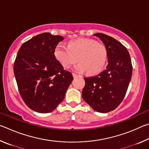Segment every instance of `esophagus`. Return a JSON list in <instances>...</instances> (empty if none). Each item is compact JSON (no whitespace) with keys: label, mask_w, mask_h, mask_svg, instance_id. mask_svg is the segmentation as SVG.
I'll list each match as a JSON object with an SVG mask.
<instances>
[{"label":"esophagus","mask_w":149,"mask_h":149,"mask_svg":"<svg viewBox=\"0 0 149 149\" xmlns=\"http://www.w3.org/2000/svg\"><path fill=\"white\" fill-rule=\"evenodd\" d=\"M72 75H73V76H74V77H75L79 76V75H77V74H75V73H73Z\"/></svg>","instance_id":"esophagus-1"}]
</instances>
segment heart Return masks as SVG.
<instances>
[{
    "mask_svg": "<svg viewBox=\"0 0 149 149\" xmlns=\"http://www.w3.org/2000/svg\"><path fill=\"white\" fill-rule=\"evenodd\" d=\"M55 58L63 67L69 68L76 62L75 66L78 72L87 70L90 75L100 73L105 67L108 52L105 45L94 39H79L68 42L67 47L56 45L54 50Z\"/></svg>",
    "mask_w": 149,
    "mask_h": 149,
    "instance_id": "1",
    "label": "heart"
}]
</instances>
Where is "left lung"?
<instances>
[{
    "label": "left lung",
    "instance_id": "8db88e82",
    "mask_svg": "<svg viewBox=\"0 0 149 149\" xmlns=\"http://www.w3.org/2000/svg\"><path fill=\"white\" fill-rule=\"evenodd\" d=\"M94 35L107 47L108 64L97 75L84 77L82 97L94 110L107 113L124 99L132 75V60L127 49L116 39L100 33Z\"/></svg>",
    "mask_w": 149,
    "mask_h": 149
}]
</instances>
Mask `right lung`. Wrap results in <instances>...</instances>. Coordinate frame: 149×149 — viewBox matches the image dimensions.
<instances>
[{"label":"right lung","mask_w":149,"mask_h":149,"mask_svg":"<svg viewBox=\"0 0 149 149\" xmlns=\"http://www.w3.org/2000/svg\"><path fill=\"white\" fill-rule=\"evenodd\" d=\"M60 35L43 33L25 42L17 52L14 73L26 104L39 113L53 111L64 99L74 79L54 56Z\"/></svg>","instance_id":"right-lung-1"}]
</instances>
